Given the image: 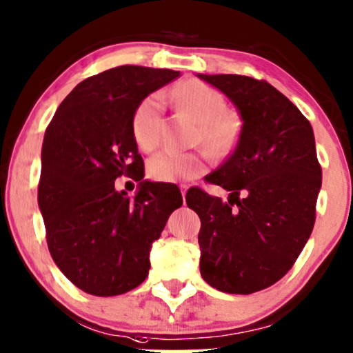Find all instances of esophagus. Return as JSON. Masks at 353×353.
Here are the masks:
<instances>
[{
	"mask_svg": "<svg viewBox=\"0 0 353 353\" xmlns=\"http://www.w3.org/2000/svg\"><path fill=\"white\" fill-rule=\"evenodd\" d=\"M188 188H190V186L185 185V183H181V185H180V191H181L183 198H185V196H186V191H188Z\"/></svg>",
	"mask_w": 353,
	"mask_h": 353,
	"instance_id": "34e87169",
	"label": "esophagus"
}]
</instances>
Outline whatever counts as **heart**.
I'll list each match as a JSON object with an SVG mask.
<instances>
[{"instance_id": "heart-1", "label": "heart", "mask_w": 353, "mask_h": 353, "mask_svg": "<svg viewBox=\"0 0 353 353\" xmlns=\"http://www.w3.org/2000/svg\"><path fill=\"white\" fill-rule=\"evenodd\" d=\"M173 99L193 112L201 120V139L216 152H227L236 143L240 123L236 117L225 110V99L203 81L190 79L173 90ZM162 94H152L137 105L132 117V134L137 145L145 152L154 150L162 141ZM205 150L181 152L163 149L148 163L149 176L155 181H188L198 178L209 163Z\"/></svg>"}]
</instances>
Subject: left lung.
<instances>
[{
    "mask_svg": "<svg viewBox=\"0 0 353 353\" xmlns=\"http://www.w3.org/2000/svg\"><path fill=\"white\" fill-rule=\"evenodd\" d=\"M241 115L236 145L208 183L228 201L194 186L186 204L201 219V276L225 294L248 295L285 276L308 241L321 188L313 128L276 87L238 74H199Z\"/></svg>",
    "mask_w": 353,
    "mask_h": 353,
    "instance_id": "left-lung-1",
    "label": "left lung"
}]
</instances>
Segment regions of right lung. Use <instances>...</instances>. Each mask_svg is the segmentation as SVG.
I'll return each instance as SVG.
<instances>
[{"label": "right lung", "instance_id": "add662e5", "mask_svg": "<svg viewBox=\"0 0 353 353\" xmlns=\"http://www.w3.org/2000/svg\"><path fill=\"white\" fill-rule=\"evenodd\" d=\"M178 71L125 65L87 77L63 100L45 131L39 208L54 264L95 296L121 295L149 274V251L173 210L180 190L141 181L134 199L114 180H143L144 162L132 117L154 90Z\"/></svg>", "mask_w": 353, "mask_h": 353}]
</instances>
